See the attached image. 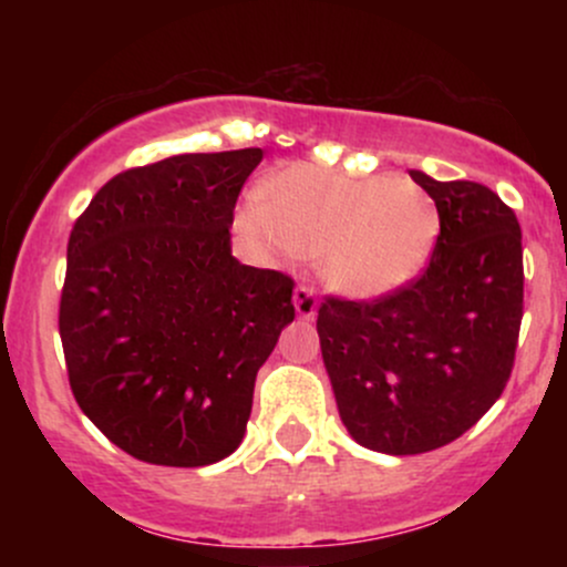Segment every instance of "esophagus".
Returning <instances> with one entry per match:
<instances>
[{
  "label": "esophagus",
  "instance_id": "1",
  "mask_svg": "<svg viewBox=\"0 0 567 567\" xmlns=\"http://www.w3.org/2000/svg\"><path fill=\"white\" fill-rule=\"evenodd\" d=\"M292 306H296V315L301 317V320H315L317 309H320L317 290L309 288V285H298L296 292H292Z\"/></svg>",
  "mask_w": 567,
  "mask_h": 567
}]
</instances>
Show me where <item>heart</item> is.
<instances>
[{"mask_svg": "<svg viewBox=\"0 0 567 567\" xmlns=\"http://www.w3.org/2000/svg\"><path fill=\"white\" fill-rule=\"evenodd\" d=\"M245 224L282 252H320L322 275L351 298H383L421 277L440 234L434 199L400 175L290 165L245 205Z\"/></svg>", "mask_w": 567, "mask_h": 567, "instance_id": "obj_1", "label": "heart"}]
</instances>
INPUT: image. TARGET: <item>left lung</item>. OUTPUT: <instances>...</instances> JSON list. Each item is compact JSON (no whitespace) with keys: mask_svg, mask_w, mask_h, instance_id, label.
<instances>
[{"mask_svg":"<svg viewBox=\"0 0 567 567\" xmlns=\"http://www.w3.org/2000/svg\"><path fill=\"white\" fill-rule=\"evenodd\" d=\"M440 213L426 271L379 301L328 298L317 315L338 415L362 447L437 451L493 408L523 322V234L483 184L410 171Z\"/></svg>","mask_w":567,"mask_h":567,"instance_id":"obj_1","label":"left lung"}]
</instances>
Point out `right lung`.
<instances>
[{
	"label": "right lung",
	"instance_id": "right-lung-1",
	"mask_svg": "<svg viewBox=\"0 0 567 567\" xmlns=\"http://www.w3.org/2000/svg\"><path fill=\"white\" fill-rule=\"evenodd\" d=\"M261 148L178 154L114 175L76 218L61 292L82 413L157 466H207L245 437L258 370L292 322V279L231 256Z\"/></svg>",
	"mask_w": 567,
	"mask_h": 567
}]
</instances>
